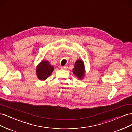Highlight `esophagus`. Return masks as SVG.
Returning <instances> with one entry per match:
<instances>
[{
	"label": "esophagus",
	"mask_w": 132,
	"mask_h": 132,
	"mask_svg": "<svg viewBox=\"0 0 132 132\" xmlns=\"http://www.w3.org/2000/svg\"><path fill=\"white\" fill-rule=\"evenodd\" d=\"M61 69L62 70H66L67 69V66H61Z\"/></svg>",
	"instance_id": "esophagus-1"
}]
</instances>
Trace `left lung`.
Wrapping results in <instances>:
<instances>
[{"label": "left lung", "instance_id": "left-lung-1", "mask_svg": "<svg viewBox=\"0 0 132 132\" xmlns=\"http://www.w3.org/2000/svg\"><path fill=\"white\" fill-rule=\"evenodd\" d=\"M72 71L78 79L81 80L83 79L85 76L86 70H85L84 62L82 59H79L76 60Z\"/></svg>", "mask_w": 132, "mask_h": 132}]
</instances>
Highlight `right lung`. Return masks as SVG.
Listing matches in <instances>:
<instances>
[{
	"label": "right lung",
	"mask_w": 132,
	"mask_h": 132,
	"mask_svg": "<svg viewBox=\"0 0 132 132\" xmlns=\"http://www.w3.org/2000/svg\"><path fill=\"white\" fill-rule=\"evenodd\" d=\"M54 67L50 64L48 60H42L36 67V75L38 78L45 80L52 75Z\"/></svg>",
	"instance_id": "obj_1"
}]
</instances>
